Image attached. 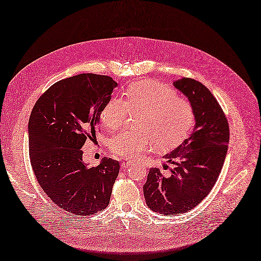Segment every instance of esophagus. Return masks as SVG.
<instances>
[{"mask_svg": "<svg viewBox=\"0 0 261 261\" xmlns=\"http://www.w3.org/2000/svg\"><path fill=\"white\" fill-rule=\"evenodd\" d=\"M133 164L132 161H123L122 164H121V168L122 169H125V168H129V166H131Z\"/></svg>", "mask_w": 261, "mask_h": 261, "instance_id": "obj_1", "label": "esophagus"}]
</instances>
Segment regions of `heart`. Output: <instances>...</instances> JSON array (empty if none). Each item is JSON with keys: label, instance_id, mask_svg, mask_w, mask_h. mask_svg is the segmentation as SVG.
<instances>
[{"label": "heart", "instance_id": "obj_1", "mask_svg": "<svg viewBox=\"0 0 261 261\" xmlns=\"http://www.w3.org/2000/svg\"><path fill=\"white\" fill-rule=\"evenodd\" d=\"M125 100L111 98L100 113V119L111 132L121 129L129 111L141 113L137 121L140 130L124 131L113 138V154L130 160L138 159L156 145L168 149L188 136L194 123L195 113L189 100L158 82H139L125 91Z\"/></svg>", "mask_w": 261, "mask_h": 261}]
</instances>
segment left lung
<instances>
[{"label":"left lung","instance_id":"obj_1","mask_svg":"<svg viewBox=\"0 0 261 261\" xmlns=\"http://www.w3.org/2000/svg\"><path fill=\"white\" fill-rule=\"evenodd\" d=\"M173 85L189 98L196 123L190 138L165 154L174 165L170 175L152 168L143 186L149 208L164 215L189 212L210 194L223 169L229 142L228 121L213 93L192 78Z\"/></svg>","mask_w":261,"mask_h":261}]
</instances>
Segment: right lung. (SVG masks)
<instances>
[{
  "mask_svg": "<svg viewBox=\"0 0 261 261\" xmlns=\"http://www.w3.org/2000/svg\"><path fill=\"white\" fill-rule=\"evenodd\" d=\"M116 87L109 76L80 73L50 86L31 112L32 169L46 195L75 215H93L110 202L119 162L105 158L88 168L82 148L96 138L100 113Z\"/></svg>",
  "mask_w": 261,
  "mask_h": 261,
  "instance_id": "right-lung-1",
  "label": "right lung"
}]
</instances>
